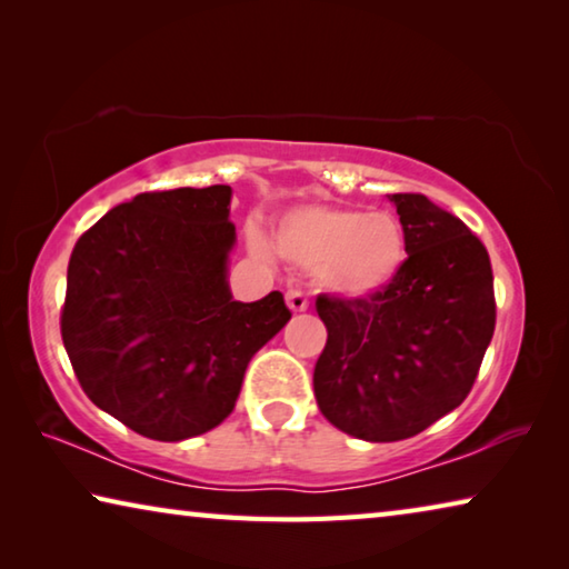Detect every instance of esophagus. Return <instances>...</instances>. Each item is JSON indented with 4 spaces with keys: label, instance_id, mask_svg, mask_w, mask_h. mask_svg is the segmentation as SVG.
I'll return each mask as SVG.
<instances>
[{
    "label": "esophagus",
    "instance_id": "obj_1",
    "mask_svg": "<svg viewBox=\"0 0 569 569\" xmlns=\"http://www.w3.org/2000/svg\"><path fill=\"white\" fill-rule=\"evenodd\" d=\"M286 303L296 313L298 311H306V308H308V296L301 291V288H291V291L286 293Z\"/></svg>",
    "mask_w": 569,
    "mask_h": 569
}]
</instances>
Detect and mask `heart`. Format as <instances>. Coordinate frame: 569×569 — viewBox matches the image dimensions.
Here are the masks:
<instances>
[{
	"label": "heart",
	"mask_w": 569,
	"mask_h": 569,
	"mask_svg": "<svg viewBox=\"0 0 569 569\" xmlns=\"http://www.w3.org/2000/svg\"><path fill=\"white\" fill-rule=\"evenodd\" d=\"M281 256L319 268L323 286L346 296H369L399 273L407 256L403 228L389 213L308 206L288 213L276 228ZM256 250H263L256 240Z\"/></svg>",
	"instance_id": "obj_1"
}]
</instances>
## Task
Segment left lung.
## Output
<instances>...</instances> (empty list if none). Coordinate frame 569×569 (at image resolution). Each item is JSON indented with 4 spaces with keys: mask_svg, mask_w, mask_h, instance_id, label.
<instances>
[{
    "mask_svg": "<svg viewBox=\"0 0 569 569\" xmlns=\"http://www.w3.org/2000/svg\"><path fill=\"white\" fill-rule=\"evenodd\" d=\"M389 198L409 253L399 273L369 296L316 298L329 331L313 369L316 401L336 429L366 441L417 437L457 409L497 321L485 243L421 192Z\"/></svg>",
    "mask_w": 569,
    "mask_h": 569,
    "instance_id": "1",
    "label": "left lung"
}]
</instances>
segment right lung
<instances>
[{
  "label": "right lung",
  "mask_w": 569,
  "mask_h": 569,
  "mask_svg": "<svg viewBox=\"0 0 569 569\" xmlns=\"http://www.w3.org/2000/svg\"><path fill=\"white\" fill-rule=\"evenodd\" d=\"M230 186L140 192L84 230L60 331L94 407L138 435H206L236 407L253 353L283 329L281 291L233 301Z\"/></svg>",
  "instance_id": "1"
}]
</instances>
